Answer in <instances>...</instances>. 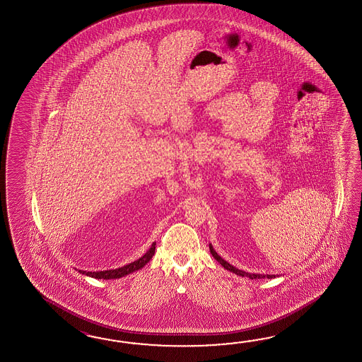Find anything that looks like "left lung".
<instances>
[{
    "label": "left lung",
    "mask_w": 362,
    "mask_h": 362,
    "mask_svg": "<svg viewBox=\"0 0 362 362\" xmlns=\"http://www.w3.org/2000/svg\"><path fill=\"white\" fill-rule=\"evenodd\" d=\"M209 251H211V254L215 257L216 260L223 265L225 269L233 272V273H235L237 276H240V277H247L250 278V279H262V278H268V279H270V278L277 277L276 274H259V273H248V272L237 269L235 267H233L229 262H225L220 255H217L212 245H209Z\"/></svg>",
    "instance_id": "8db88e82"
}]
</instances>
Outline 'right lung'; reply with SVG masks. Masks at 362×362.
<instances>
[{
    "mask_svg": "<svg viewBox=\"0 0 362 362\" xmlns=\"http://www.w3.org/2000/svg\"><path fill=\"white\" fill-rule=\"evenodd\" d=\"M155 245L153 243L151 247L148 248L146 254L144 256H141L139 260L131 262L128 265H124L122 268H117V269H110V270H100V272H85V270H78L80 273H83L85 276H89V277L98 278V279H116V278L125 277L128 274H131L133 272H137V270L144 268L146 265L147 262L151 260V257L155 254Z\"/></svg>",
    "mask_w": 362,
    "mask_h": 362,
    "instance_id": "right-lung-1",
    "label": "right lung"
}]
</instances>
